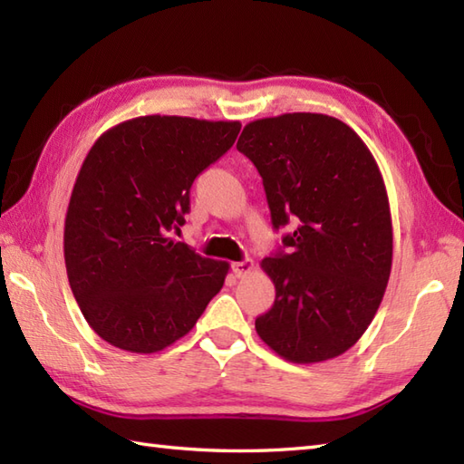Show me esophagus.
Here are the masks:
<instances>
[{
	"mask_svg": "<svg viewBox=\"0 0 464 464\" xmlns=\"http://www.w3.org/2000/svg\"><path fill=\"white\" fill-rule=\"evenodd\" d=\"M253 261L251 259H245V261H237L231 265V271L235 273V277H245V275H249L253 271Z\"/></svg>",
	"mask_w": 464,
	"mask_h": 464,
	"instance_id": "obj_1",
	"label": "esophagus"
}]
</instances>
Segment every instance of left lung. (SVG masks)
Returning a JSON list of instances; mask_svg holds the SVG:
<instances>
[{
	"instance_id": "1",
	"label": "left lung",
	"mask_w": 464,
	"mask_h": 464,
	"mask_svg": "<svg viewBox=\"0 0 464 464\" xmlns=\"http://www.w3.org/2000/svg\"><path fill=\"white\" fill-rule=\"evenodd\" d=\"M237 150L257 167L275 229L295 225L283 249L261 261L275 303L255 329L291 362L339 357L367 331L391 275L379 165L347 123L323 113L251 121Z\"/></svg>"
}]
</instances>
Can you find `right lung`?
<instances>
[{
	"instance_id": "add662e5",
	"label": "right lung",
	"mask_w": 464,
	"mask_h": 464,
	"mask_svg": "<svg viewBox=\"0 0 464 464\" xmlns=\"http://www.w3.org/2000/svg\"><path fill=\"white\" fill-rule=\"evenodd\" d=\"M239 121L145 115L105 131L69 199L63 255L85 321L130 353L185 337L221 291L229 263L173 241L195 177L231 150Z\"/></svg>"
}]
</instances>
